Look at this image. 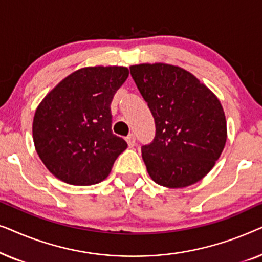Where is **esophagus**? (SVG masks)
Listing matches in <instances>:
<instances>
[{
  "mask_svg": "<svg viewBox=\"0 0 262 262\" xmlns=\"http://www.w3.org/2000/svg\"><path fill=\"white\" fill-rule=\"evenodd\" d=\"M126 142H127V145L130 146V148H132V146H135V144H136V137H135V135H128L127 137H126Z\"/></svg>",
  "mask_w": 262,
  "mask_h": 262,
  "instance_id": "1",
  "label": "esophagus"
}]
</instances>
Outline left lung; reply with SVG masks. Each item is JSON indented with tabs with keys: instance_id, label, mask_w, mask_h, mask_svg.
<instances>
[{
	"instance_id": "left-lung-1",
	"label": "left lung",
	"mask_w": 262,
	"mask_h": 262,
	"mask_svg": "<svg viewBox=\"0 0 262 262\" xmlns=\"http://www.w3.org/2000/svg\"><path fill=\"white\" fill-rule=\"evenodd\" d=\"M131 76L155 119L156 134L142 157L156 184L187 187L205 177L227 142L220 100L198 78L170 64H138Z\"/></svg>"
}]
</instances>
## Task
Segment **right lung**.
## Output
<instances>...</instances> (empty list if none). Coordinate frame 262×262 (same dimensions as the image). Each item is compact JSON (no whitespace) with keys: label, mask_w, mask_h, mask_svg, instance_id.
I'll use <instances>...</instances> for the list:
<instances>
[{"label":"right lung","mask_w":262,"mask_h":262,"mask_svg":"<svg viewBox=\"0 0 262 262\" xmlns=\"http://www.w3.org/2000/svg\"><path fill=\"white\" fill-rule=\"evenodd\" d=\"M125 67H88L59 82L38 106L33 142L45 167L67 184L89 186L108 177L127 148L113 135L111 102L126 81Z\"/></svg>","instance_id":"right-lung-1"}]
</instances>
